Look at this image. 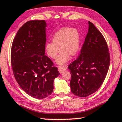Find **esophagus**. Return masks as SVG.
<instances>
[{"label": "esophagus", "instance_id": "1", "mask_svg": "<svg viewBox=\"0 0 122 122\" xmlns=\"http://www.w3.org/2000/svg\"><path fill=\"white\" fill-rule=\"evenodd\" d=\"M66 68L64 67H62V66H58V71L60 72V73H62L63 72L66 70Z\"/></svg>", "mask_w": 122, "mask_h": 122}]
</instances>
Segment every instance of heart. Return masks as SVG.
<instances>
[{
  "mask_svg": "<svg viewBox=\"0 0 122 122\" xmlns=\"http://www.w3.org/2000/svg\"><path fill=\"white\" fill-rule=\"evenodd\" d=\"M52 43H47L45 50L50 57L55 59L60 51L61 52L56 60V63L65 65L70 59V55L74 56L79 51L81 36L76 29L65 27L56 32L52 37Z\"/></svg>",
  "mask_w": 122,
  "mask_h": 122,
  "instance_id": "heart-1",
  "label": "heart"
}]
</instances>
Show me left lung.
I'll return each instance as SVG.
<instances>
[{
    "mask_svg": "<svg viewBox=\"0 0 122 122\" xmlns=\"http://www.w3.org/2000/svg\"><path fill=\"white\" fill-rule=\"evenodd\" d=\"M79 56L69 65L71 91L77 96L87 97L99 89L105 79L110 55L104 37L92 22Z\"/></svg>",
    "mask_w": 122,
    "mask_h": 122,
    "instance_id": "8db88e82",
    "label": "left lung"
}]
</instances>
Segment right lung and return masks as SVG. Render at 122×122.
I'll return each instance as SVG.
<instances>
[{
	"mask_svg": "<svg viewBox=\"0 0 122 122\" xmlns=\"http://www.w3.org/2000/svg\"><path fill=\"white\" fill-rule=\"evenodd\" d=\"M46 27L44 20L27 21L18 30L11 49L15 79L26 93L38 99L51 95L54 81L60 75L45 55Z\"/></svg>",
	"mask_w": 122,
	"mask_h": 122,
	"instance_id": "1",
	"label": "right lung"
}]
</instances>
